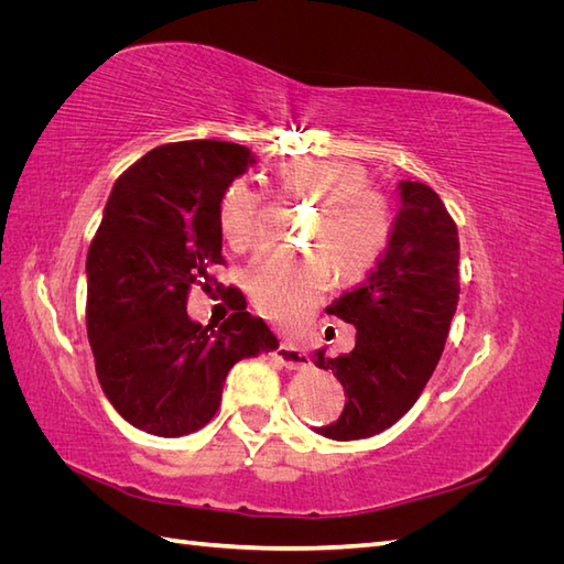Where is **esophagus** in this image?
Wrapping results in <instances>:
<instances>
[{
	"mask_svg": "<svg viewBox=\"0 0 564 564\" xmlns=\"http://www.w3.org/2000/svg\"><path fill=\"white\" fill-rule=\"evenodd\" d=\"M272 360H275L282 367H286V369H305L311 365L308 355L301 352L294 346H284V344H280L275 350H272Z\"/></svg>",
	"mask_w": 564,
	"mask_h": 564,
	"instance_id": "1",
	"label": "esophagus"
}]
</instances>
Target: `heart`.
Returning a JSON list of instances; mask_svg holds the SVG:
<instances>
[{
    "instance_id": "1",
    "label": "heart",
    "mask_w": 564,
    "mask_h": 564,
    "mask_svg": "<svg viewBox=\"0 0 564 564\" xmlns=\"http://www.w3.org/2000/svg\"><path fill=\"white\" fill-rule=\"evenodd\" d=\"M289 197L315 199L308 242L319 249L296 259L263 256L249 270L247 286L256 313L282 332H301L332 282L355 280L373 268L392 240L395 214L388 195L367 183L365 166L348 160L301 158L278 174ZM218 226L232 249H247L265 230V195L235 178L218 202Z\"/></svg>"
}]
</instances>
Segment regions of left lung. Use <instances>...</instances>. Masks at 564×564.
Listing matches in <instances>:
<instances>
[{
	"mask_svg": "<svg viewBox=\"0 0 564 564\" xmlns=\"http://www.w3.org/2000/svg\"><path fill=\"white\" fill-rule=\"evenodd\" d=\"M392 240L369 278L327 313L355 324L348 355H313L346 390L344 414L317 429L348 442L383 433L414 406L445 350L458 303V230L445 202L425 183H400Z\"/></svg>",
	"mask_w": 564,
	"mask_h": 564,
	"instance_id": "8db88e82",
	"label": "left lung"
}]
</instances>
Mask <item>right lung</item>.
Listing matches in <instances>:
<instances>
[{
    "mask_svg": "<svg viewBox=\"0 0 564 564\" xmlns=\"http://www.w3.org/2000/svg\"><path fill=\"white\" fill-rule=\"evenodd\" d=\"M256 164L228 141L150 150L117 178L87 253V334L96 377L119 416L158 437L191 435L220 406L232 365L280 344L247 313L226 265L218 202ZM225 292L236 311L218 328L186 317L189 289Z\"/></svg>",
    "mask_w": 564,
    "mask_h": 564,
    "instance_id": "add662e5",
    "label": "right lung"
}]
</instances>
